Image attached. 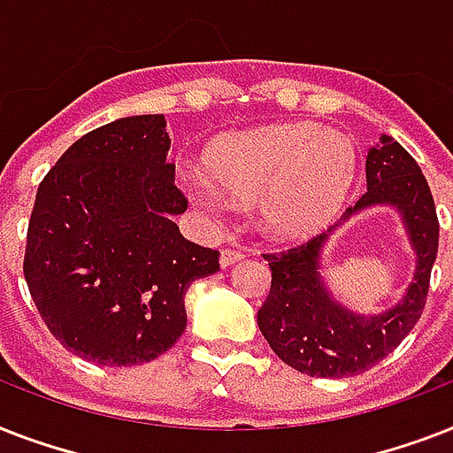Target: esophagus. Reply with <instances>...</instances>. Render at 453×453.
<instances>
[{"mask_svg":"<svg viewBox=\"0 0 453 453\" xmlns=\"http://www.w3.org/2000/svg\"><path fill=\"white\" fill-rule=\"evenodd\" d=\"M244 256V251L237 247H226L223 251H220V265L223 268H227V265H233V263H237Z\"/></svg>","mask_w":453,"mask_h":453,"instance_id":"esophagus-1","label":"esophagus"}]
</instances>
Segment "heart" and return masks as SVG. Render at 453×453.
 I'll use <instances>...</instances> for the list:
<instances>
[{"label":"heart","mask_w":453,"mask_h":453,"mask_svg":"<svg viewBox=\"0 0 453 453\" xmlns=\"http://www.w3.org/2000/svg\"><path fill=\"white\" fill-rule=\"evenodd\" d=\"M357 155L348 136L315 124L268 127L223 138L206 157V173L185 178L204 211L227 197L258 199L263 223L277 234H308L329 223L355 180Z\"/></svg>","instance_id":"obj_1"}]
</instances>
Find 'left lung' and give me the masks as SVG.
I'll return each mask as SVG.
<instances>
[{"instance_id": "obj_1", "label": "left lung", "mask_w": 453, "mask_h": 453, "mask_svg": "<svg viewBox=\"0 0 453 453\" xmlns=\"http://www.w3.org/2000/svg\"><path fill=\"white\" fill-rule=\"evenodd\" d=\"M372 204H393L407 223L418 256L414 282L393 310L359 317L343 310L319 280V251L334 227L287 251L263 254L273 273L265 303L258 310V329L284 365L296 372L345 379L372 369L404 341L421 319L437 258L440 220L421 166L393 138L366 155V192L343 213V220Z\"/></svg>"}]
</instances>
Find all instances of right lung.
Instances as JSON below:
<instances>
[{"mask_svg":"<svg viewBox=\"0 0 453 453\" xmlns=\"http://www.w3.org/2000/svg\"><path fill=\"white\" fill-rule=\"evenodd\" d=\"M164 115L81 136L39 183L23 275L53 336L101 366L143 365L185 331V291L213 275L216 249L185 240L188 209L166 162Z\"/></svg>","mask_w":453,"mask_h":453,"instance_id":"right-lung-1","label":"right lung"}]
</instances>
